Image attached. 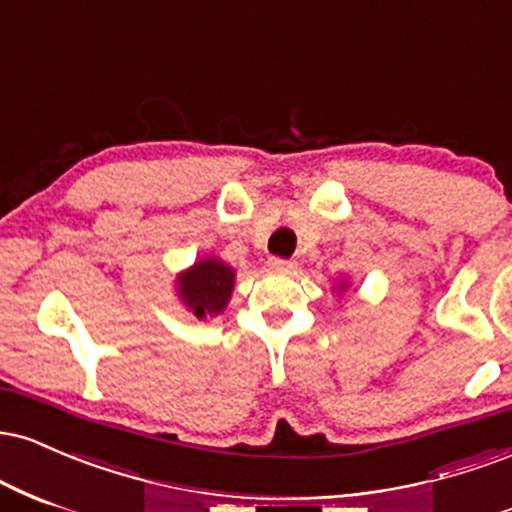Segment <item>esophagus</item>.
<instances>
[{
  "mask_svg": "<svg viewBox=\"0 0 512 512\" xmlns=\"http://www.w3.org/2000/svg\"><path fill=\"white\" fill-rule=\"evenodd\" d=\"M269 269H272V272L291 274V272H296V262L281 260V257H272V260H269Z\"/></svg>",
  "mask_w": 512,
  "mask_h": 512,
  "instance_id": "obj_1",
  "label": "esophagus"
}]
</instances>
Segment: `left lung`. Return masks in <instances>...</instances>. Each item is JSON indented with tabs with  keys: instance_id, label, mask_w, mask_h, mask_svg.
<instances>
[{
	"instance_id": "8db88e82",
	"label": "left lung",
	"mask_w": 512,
	"mask_h": 512,
	"mask_svg": "<svg viewBox=\"0 0 512 512\" xmlns=\"http://www.w3.org/2000/svg\"><path fill=\"white\" fill-rule=\"evenodd\" d=\"M342 289H344V284H342Z\"/></svg>"
}]
</instances>
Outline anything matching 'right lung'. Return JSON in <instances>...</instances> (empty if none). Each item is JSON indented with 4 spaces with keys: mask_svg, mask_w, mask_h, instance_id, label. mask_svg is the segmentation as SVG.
<instances>
[{
    "mask_svg": "<svg viewBox=\"0 0 512 512\" xmlns=\"http://www.w3.org/2000/svg\"><path fill=\"white\" fill-rule=\"evenodd\" d=\"M233 281H236V269L216 257H204L178 274V296L192 310V315L204 320L223 313L231 301Z\"/></svg>",
    "mask_w": 512,
    "mask_h": 512,
    "instance_id": "1",
    "label": "right lung"
}]
</instances>
